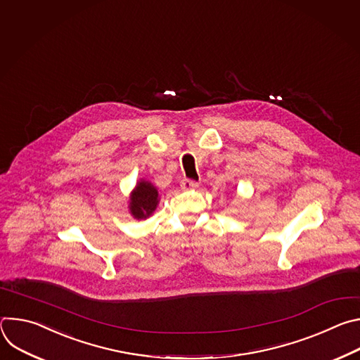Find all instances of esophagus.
Listing matches in <instances>:
<instances>
[{
	"label": "esophagus",
	"mask_w": 360,
	"mask_h": 360,
	"mask_svg": "<svg viewBox=\"0 0 360 360\" xmlns=\"http://www.w3.org/2000/svg\"><path fill=\"white\" fill-rule=\"evenodd\" d=\"M181 188L185 189V191H189V189H195L198 188V182L196 181H191V179H182L181 181Z\"/></svg>",
	"instance_id": "esophagus-1"
}]
</instances>
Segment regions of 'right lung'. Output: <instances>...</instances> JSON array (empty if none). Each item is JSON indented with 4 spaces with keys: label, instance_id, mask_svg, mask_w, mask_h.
Returning <instances> with one entry per match:
<instances>
[{
    "label": "right lung",
    "instance_id": "obj_1",
    "mask_svg": "<svg viewBox=\"0 0 360 360\" xmlns=\"http://www.w3.org/2000/svg\"><path fill=\"white\" fill-rule=\"evenodd\" d=\"M158 189L150 182L141 179L129 196V212L135 219H146L157 210Z\"/></svg>",
    "mask_w": 360,
    "mask_h": 360
}]
</instances>
